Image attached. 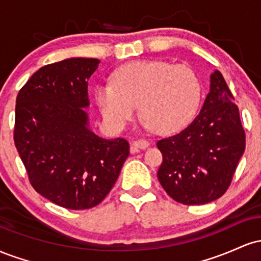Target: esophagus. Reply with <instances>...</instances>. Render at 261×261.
Listing matches in <instances>:
<instances>
[{"label": "esophagus", "mask_w": 261, "mask_h": 261, "mask_svg": "<svg viewBox=\"0 0 261 261\" xmlns=\"http://www.w3.org/2000/svg\"><path fill=\"white\" fill-rule=\"evenodd\" d=\"M148 146H149L148 141L142 140V139L136 140V141H134V142H133V148L134 149H145V148H147Z\"/></svg>", "instance_id": "1"}]
</instances>
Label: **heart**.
I'll return each mask as SVG.
<instances>
[{
    "label": "heart",
    "mask_w": 261,
    "mask_h": 261,
    "mask_svg": "<svg viewBox=\"0 0 261 261\" xmlns=\"http://www.w3.org/2000/svg\"><path fill=\"white\" fill-rule=\"evenodd\" d=\"M201 93V79L191 66L134 61L116 68L112 82L95 88V100L104 121L114 130L134 118L139 104L147 126L172 134L195 115Z\"/></svg>",
    "instance_id": "b5f03b06"
}]
</instances>
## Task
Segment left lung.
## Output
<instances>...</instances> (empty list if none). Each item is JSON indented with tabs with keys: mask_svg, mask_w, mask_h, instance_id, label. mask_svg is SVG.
<instances>
[{
	"mask_svg": "<svg viewBox=\"0 0 261 261\" xmlns=\"http://www.w3.org/2000/svg\"><path fill=\"white\" fill-rule=\"evenodd\" d=\"M163 155L157 176L182 205L215 201L228 190L245 149L239 109L220 71L211 74L201 110L187 127L157 142Z\"/></svg>",
	"mask_w": 261,
	"mask_h": 261,
	"instance_id": "1",
	"label": "left lung"
}]
</instances>
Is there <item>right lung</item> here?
<instances>
[{"instance_id":"1","label":"right lung","mask_w":261,"mask_h":261,"mask_svg":"<svg viewBox=\"0 0 261 261\" xmlns=\"http://www.w3.org/2000/svg\"><path fill=\"white\" fill-rule=\"evenodd\" d=\"M98 64L73 58L43 66L17 95L13 139L29 182L68 210L103 201L130 154L125 139H101L88 127L87 80Z\"/></svg>"}]
</instances>
